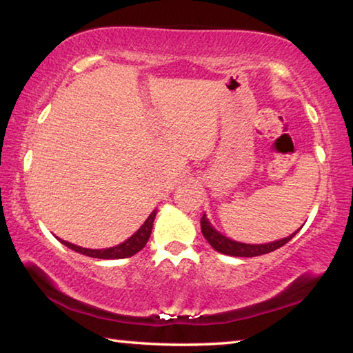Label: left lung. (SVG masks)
<instances>
[{
	"mask_svg": "<svg viewBox=\"0 0 353 353\" xmlns=\"http://www.w3.org/2000/svg\"><path fill=\"white\" fill-rule=\"evenodd\" d=\"M201 232L214 250H218V252L225 254V255H232V256H256L263 254H270L272 250L282 248L283 244L288 243L291 238L297 234V232H294V234L290 235L288 238H283V240H277V241L265 243V244L238 243L224 235H221L219 232L210 224V221L205 218V214L201 218Z\"/></svg>",
	"mask_w": 353,
	"mask_h": 353,
	"instance_id": "1",
	"label": "left lung"
}]
</instances>
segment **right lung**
I'll list each match as a JSON object with an SVG mask.
<instances>
[{"label": "right lung", "mask_w": 353, "mask_h": 353, "mask_svg": "<svg viewBox=\"0 0 353 353\" xmlns=\"http://www.w3.org/2000/svg\"><path fill=\"white\" fill-rule=\"evenodd\" d=\"M155 213H157V210H154L151 214H149L148 219L145 221V224H143L140 229L129 238V240H126L121 244H118V246H115V248L87 249V248H79V246H76V244H71V243L63 241V240H59V241L65 244L67 248L76 250V252H79L82 255H87V256H93V259H104V260L128 259V256H132L134 254L140 252V250L146 246V243H148L149 236H151V232H152Z\"/></svg>", "instance_id": "obj_1"}]
</instances>
